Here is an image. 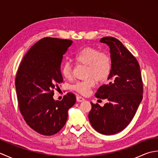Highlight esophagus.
<instances>
[{
    "instance_id": "34e87169",
    "label": "esophagus",
    "mask_w": 158,
    "mask_h": 158,
    "mask_svg": "<svg viewBox=\"0 0 158 158\" xmlns=\"http://www.w3.org/2000/svg\"><path fill=\"white\" fill-rule=\"evenodd\" d=\"M85 99L83 98V97H81V96H77V102H82V101H83V100H84Z\"/></svg>"
}]
</instances>
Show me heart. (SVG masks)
<instances>
[{
    "mask_svg": "<svg viewBox=\"0 0 158 158\" xmlns=\"http://www.w3.org/2000/svg\"><path fill=\"white\" fill-rule=\"evenodd\" d=\"M75 60L80 64L88 66V77H94L97 81L104 82L108 79L111 71V61L108 54L100 52L94 48H85L75 55ZM62 75L69 79L72 75V66L69 62H65L61 67ZM95 79L89 78L79 81L73 85V89L81 94H87L95 85Z\"/></svg>",
    "mask_w": 158,
    "mask_h": 158,
    "instance_id": "1",
    "label": "heart"
}]
</instances>
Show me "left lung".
Here are the masks:
<instances>
[{
  "label": "left lung",
  "instance_id": "left-lung-1",
  "mask_svg": "<svg viewBox=\"0 0 158 158\" xmlns=\"http://www.w3.org/2000/svg\"><path fill=\"white\" fill-rule=\"evenodd\" d=\"M109 46L111 60L109 83L100 86L98 98L106 99L103 106L91 102L89 121L97 132L105 135L118 133L128 126L143 99L140 66L118 39L106 36L100 41Z\"/></svg>",
  "mask_w": 158,
  "mask_h": 158
}]
</instances>
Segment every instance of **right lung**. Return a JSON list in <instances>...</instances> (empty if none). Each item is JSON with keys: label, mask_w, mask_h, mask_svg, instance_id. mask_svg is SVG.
<instances>
[{"label": "right lung", "mask_w": 158, "mask_h": 158, "mask_svg": "<svg viewBox=\"0 0 158 158\" xmlns=\"http://www.w3.org/2000/svg\"><path fill=\"white\" fill-rule=\"evenodd\" d=\"M71 40L43 38L32 46L20 63L15 79L19 108L26 123L42 135H55L65 125L76 97L68 93L61 101L53 98L62 83L63 55Z\"/></svg>", "instance_id": "1"}]
</instances>
